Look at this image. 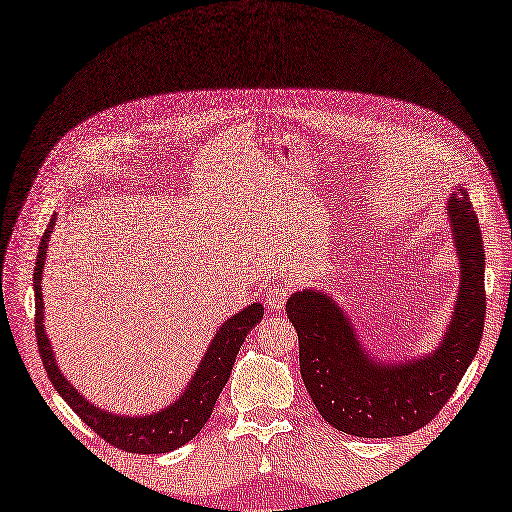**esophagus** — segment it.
<instances>
[{"label":"esophagus","mask_w":512,"mask_h":512,"mask_svg":"<svg viewBox=\"0 0 512 512\" xmlns=\"http://www.w3.org/2000/svg\"><path fill=\"white\" fill-rule=\"evenodd\" d=\"M286 299H288V288L284 284H273L268 286L266 292V308L270 312H279L281 308L286 306Z\"/></svg>","instance_id":"obj_1"}]
</instances>
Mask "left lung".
<instances>
[{"instance_id": "8db88e82", "label": "left lung", "mask_w": 512, "mask_h": 512, "mask_svg": "<svg viewBox=\"0 0 512 512\" xmlns=\"http://www.w3.org/2000/svg\"><path fill=\"white\" fill-rule=\"evenodd\" d=\"M447 211L462 268L460 299L431 356L378 365L358 347L350 321L328 295L303 290L286 303L308 394L321 416L347 436L396 438L427 427L477 354L486 314L482 231L466 191L453 193Z\"/></svg>"}]
</instances>
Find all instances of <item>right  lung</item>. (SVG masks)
I'll list each match as a JSON object with an SVG mask.
<instances>
[{
	"mask_svg": "<svg viewBox=\"0 0 512 512\" xmlns=\"http://www.w3.org/2000/svg\"><path fill=\"white\" fill-rule=\"evenodd\" d=\"M54 222H57V215H52L46 233L41 237L35 264V332L41 361L43 367H46L50 383L59 391L61 398L68 402L76 416L88 424L96 436L103 438L107 444H112V447L129 453H169L173 449H180L182 444H187L189 440L198 436L206 420L211 418L215 400L220 398L226 380L231 376L239 347H242L246 334L262 321L264 308L259 306V303H250L246 310L235 314L233 319H228L222 325L220 332L215 334L211 347L206 350L204 361L200 363V369L195 372L187 391H184L171 407L143 418L114 416L110 411H103L90 405V402L63 378L57 363H54L46 332H43L41 273L43 262H46V248L50 242Z\"/></svg>",
	"mask_w": 512,
	"mask_h": 512,
	"instance_id": "obj_1",
	"label": "right lung"
}]
</instances>
